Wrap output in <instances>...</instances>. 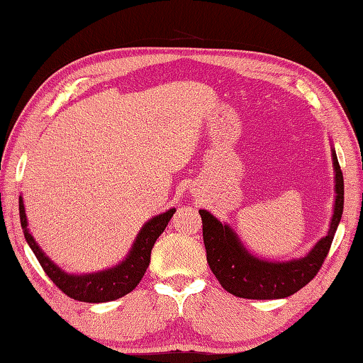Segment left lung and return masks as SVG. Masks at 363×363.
I'll return each instance as SVG.
<instances>
[{
	"label": "left lung",
	"mask_w": 363,
	"mask_h": 363,
	"mask_svg": "<svg viewBox=\"0 0 363 363\" xmlns=\"http://www.w3.org/2000/svg\"><path fill=\"white\" fill-rule=\"evenodd\" d=\"M335 168V208L328 236L313 247L307 257L289 262H269L252 257L228 225L200 211L203 240L212 274L228 293L244 299H281L297 293L315 279L328 258L345 204L343 173L337 154L332 152Z\"/></svg>",
	"instance_id": "obj_1"
}]
</instances>
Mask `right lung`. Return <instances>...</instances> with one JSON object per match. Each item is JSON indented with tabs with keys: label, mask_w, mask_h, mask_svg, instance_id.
Instances as JSON below:
<instances>
[{
	"label": "right lung",
	"mask_w": 363,
	"mask_h": 363,
	"mask_svg": "<svg viewBox=\"0 0 363 363\" xmlns=\"http://www.w3.org/2000/svg\"><path fill=\"white\" fill-rule=\"evenodd\" d=\"M18 211L21 230H23L26 242L31 247L33 253L35 255V258H38L42 269H44V272L50 277V280H52L64 294L69 296L70 299L89 303L115 301L119 299V297L129 294L130 291L137 288L140 280L143 279V275L149 266V261H151V250L155 240H157L163 230L167 228L169 218L174 214V209H169L167 212H163V214L154 217L152 220H149L138 233L137 240H135L129 257L125 258V261L121 262L119 266L104 272L88 275H70L61 271L58 266H55L53 262L42 253L39 245L35 244V240L26 228V214L21 196L18 198Z\"/></svg>",
	"instance_id": "obj_1"
}]
</instances>
